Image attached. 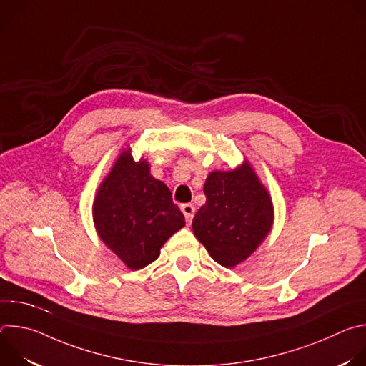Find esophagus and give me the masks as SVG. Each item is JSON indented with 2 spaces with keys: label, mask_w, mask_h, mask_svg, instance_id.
Wrapping results in <instances>:
<instances>
[{
  "label": "esophagus",
  "mask_w": 366,
  "mask_h": 366,
  "mask_svg": "<svg viewBox=\"0 0 366 366\" xmlns=\"http://www.w3.org/2000/svg\"><path fill=\"white\" fill-rule=\"evenodd\" d=\"M181 212L184 213V216H185V220H187L188 223H191V222H192V219H194L195 207H194L192 204H182V205H181Z\"/></svg>",
  "instance_id": "esophagus-1"
}]
</instances>
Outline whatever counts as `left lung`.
Returning a JSON list of instances; mask_svg holds the SVG:
<instances>
[{"mask_svg": "<svg viewBox=\"0 0 366 366\" xmlns=\"http://www.w3.org/2000/svg\"><path fill=\"white\" fill-rule=\"evenodd\" d=\"M205 204L192 220L195 237L224 268L246 260L269 234L274 205L247 161L233 171H214L204 184Z\"/></svg>", "mask_w": 366, "mask_h": 366, "instance_id": "8db88e82", "label": "left lung"}]
</instances>
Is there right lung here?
Instances as JSON below:
<instances>
[{
  "mask_svg": "<svg viewBox=\"0 0 366 366\" xmlns=\"http://www.w3.org/2000/svg\"><path fill=\"white\" fill-rule=\"evenodd\" d=\"M99 239L133 269L158 259L165 242L185 226L169 188L150 175L149 162H136L124 149L99 184L92 204Z\"/></svg>",
  "mask_w": 366,
  "mask_h": 366,
  "instance_id": "right-lung-1",
  "label": "right lung"
}]
</instances>
